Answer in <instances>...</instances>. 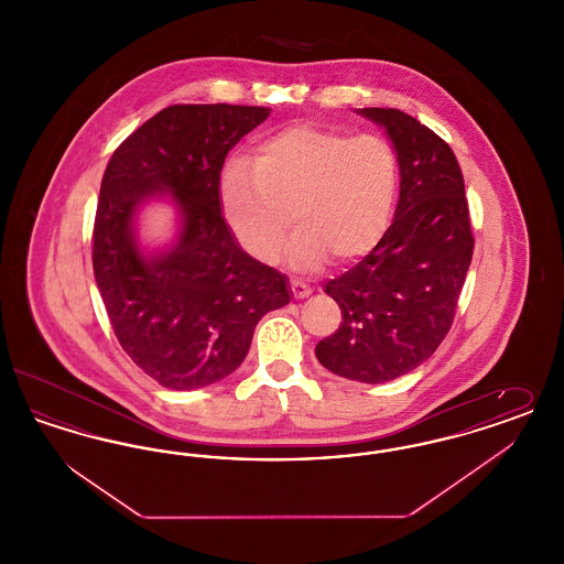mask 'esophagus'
<instances>
[{"label": "esophagus", "mask_w": 564, "mask_h": 564, "mask_svg": "<svg viewBox=\"0 0 564 564\" xmlns=\"http://www.w3.org/2000/svg\"><path fill=\"white\" fill-rule=\"evenodd\" d=\"M292 292H294L295 297H306V295H311V288L306 283L294 279L292 281Z\"/></svg>", "instance_id": "esophagus-1"}]
</instances>
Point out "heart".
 Listing matches in <instances>:
<instances>
[{
	"mask_svg": "<svg viewBox=\"0 0 564 564\" xmlns=\"http://www.w3.org/2000/svg\"><path fill=\"white\" fill-rule=\"evenodd\" d=\"M400 164L378 134L295 122L258 141L251 166L228 162L219 209L242 251L270 264L290 230L288 262L317 270L334 258L355 264L384 239L395 209Z\"/></svg>",
	"mask_w": 564,
	"mask_h": 564,
	"instance_id": "b5f03b06",
	"label": "heart"
}]
</instances>
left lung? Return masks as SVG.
<instances>
[{
    "label": "left lung",
    "mask_w": 564,
    "mask_h": 564,
    "mask_svg": "<svg viewBox=\"0 0 564 564\" xmlns=\"http://www.w3.org/2000/svg\"><path fill=\"white\" fill-rule=\"evenodd\" d=\"M361 113L382 124L393 141L400 203L375 251L325 283L343 322L315 352L329 372L378 384L419 368L451 332L474 256V232L451 145L400 109Z\"/></svg>",
    "instance_id": "obj_1"
}]
</instances>
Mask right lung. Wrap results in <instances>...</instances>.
<instances>
[{
  "instance_id": "add662e5",
  "label": "right lung",
  "mask_w": 564,
  "mask_h": 564,
  "mask_svg": "<svg viewBox=\"0 0 564 564\" xmlns=\"http://www.w3.org/2000/svg\"><path fill=\"white\" fill-rule=\"evenodd\" d=\"M251 106H169L111 154L93 228V269L124 352L166 389L188 391L232 375L258 322L290 302L285 274L249 258L219 209V173L269 118ZM169 191L183 212L178 242L145 259L132 217Z\"/></svg>"
}]
</instances>
